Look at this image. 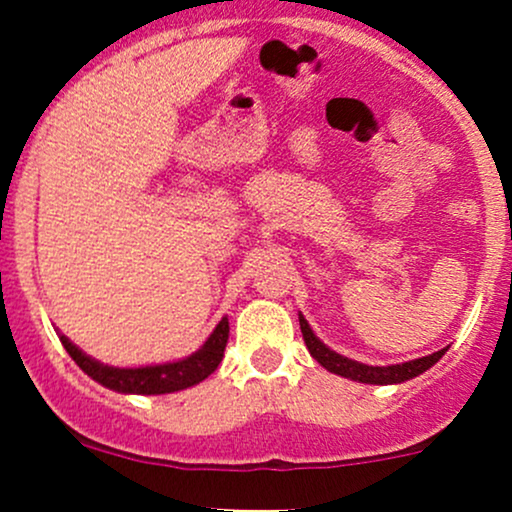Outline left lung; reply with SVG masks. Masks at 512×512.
<instances>
[{
  "mask_svg": "<svg viewBox=\"0 0 512 512\" xmlns=\"http://www.w3.org/2000/svg\"><path fill=\"white\" fill-rule=\"evenodd\" d=\"M298 322H301L303 342L308 346L310 356H313L322 368H327L334 375H342V378L356 380V383H366V385L404 383V380L416 378V375L426 373L428 368L436 366L440 358L445 356V351H448V346H445V349L436 351V354L414 358V361H407V363H395V366H368V363L354 361V358L337 354V351H332L325 342H320V337H315V332L310 330L308 320H305L303 315H298Z\"/></svg>",
  "mask_w": 512,
  "mask_h": 512,
  "instance_id": "obj_1",
  "label": "left lung"
}]
</instances>
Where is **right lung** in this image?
I'll return each instance as SVG.
<instances>
[{
    "label": "right lung",
    "mask_w": 512,
    "mask_h": 512,
    "mask_svg": "<svg viewBox=\"0 0 512 512\" xmlns=\"http://www.w3.org/2000/svg\"><path fill=\"white\" fill-rule=\"evenodd\" d=\"M60 342L67 349V354L74 358L76 366L84 370L88 378H93L108 390L122 392V395H168V392L187 390V387L202 383L204 378H209L219 368L223 349H226L228 342V317H221L219 325L214 327L207 342L199 346L195 354L178 358V361L156 363V366H108V363H101L84 354L64 334H60Z\"/></svg>",
    "instance_id": "right-lung-1"
}]
</instances>
